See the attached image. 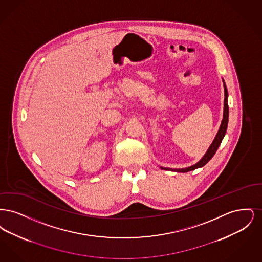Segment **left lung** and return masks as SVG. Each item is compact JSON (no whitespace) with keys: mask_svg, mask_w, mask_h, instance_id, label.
Instances as JSON below:
<instances>
[{"mask_svg":"<svg viewBox=\"0 0 262 262\" xmlns=\"http://www.w3.org/2000/svg\"><path fill=\"white\" fill-rule=\"evenodd\" d=\"M224 82V80H223ZM224 112H223V120L221 122V125H220V128L216 135V137L214 138L213 142L211 143V145L209 146V148L207 150V152L204 154V156L200 159L199 162L190 167H187V168H184V169H171V168H163L161 167V169L163 170H168V171H174V172H179V173H187L189 171H192V170H195L198 168H201L203 167L205 164L210 161L212 157L214 156V154L216 153V151L218 149V147L220 146L221 142H222V139L224 138L225 134H226V130H227V126H228V119H229V106H228V90L226 88V84L224 82Z\"/></svg>","mask_w":262,"mask_h":262,"instance_id":"obj_1","label":"left lung"}]
</instances>
